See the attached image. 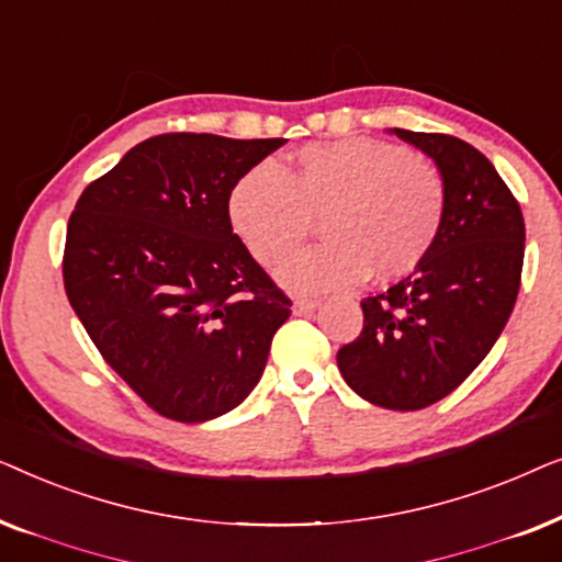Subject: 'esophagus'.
<instances>
[{"instance_id": "1", "label": "esophagus", "mask_w": 562, "mask_h": 562, "mask_svg": "<svg viewBox=\"0 0 562 562\" xmlns=\"http://www.w3.org/2000/svg\"><path fill=\"white\" fill-rule=\"evenodd\" d=\"M319 306V299H304L299 296L294 299V314H310Z\"/></svg>"}]
</instances>
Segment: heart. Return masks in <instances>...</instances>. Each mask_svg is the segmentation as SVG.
<instances>
[{
  "label": "heart",
  "mask_w": 562,
  "mask_h": 562,
  "mask_svg": "<svg viewBox=\"0 0 562 562\" xmlns=\"http://www.w3.org/2000/svg\"><path fill=\"white\" fill-rule=\"evenodd\" d=\"M322 214L327 243L291 252L276 279L296 294L352 286L371 271L391 281L412 273L440 235L445 183L435 164L396 145L342 137L310 143L291 168L258 164L229 191L227 217L260 263L302 240Z\"/></svg>",
  "instance_id": "heart-1"
}]
</instances>
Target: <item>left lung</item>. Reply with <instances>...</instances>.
Returning a JSON list of instances; mask_svg holds the SVG:
<instances>
[{
    "label": "left lung",
    "mask_w": 562,
    "mask_h": 562,
    "mask_svg": "<svg viewBox=\"0 0 562 562\" xmlns=\"http://www.w3.org/2000/svg\"><path fill=\"white\" fill-rule=\"evenodd\" d=\"M435 160L445 183L427 258L368 296L363 333L337 352L348 386L383 409L414 412L456 391L509 319L525 263V217L491 160L452 135L389 130Z\"/></svg>",
    "instance_id": "8db88e82"
}]
</instances>
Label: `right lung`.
<instances>
[{
	"label": "right lung",
	"mask_w": 562,
	"mask_h": 562,
	"mask_svg": "<svg viewBox=\"0 0 562 562\" xmlns=\"http://www.w3.org/2000/svg\"><path fill=\"white\" fill-rule=\"evenodd\" d=\"M286 143L156 135L89 183L64 283L97 350L150 409L206 422L243 404L291 314L227 217L229 191Z\"/></svg>",
	"instance_id": "1"
}]
</instances>
